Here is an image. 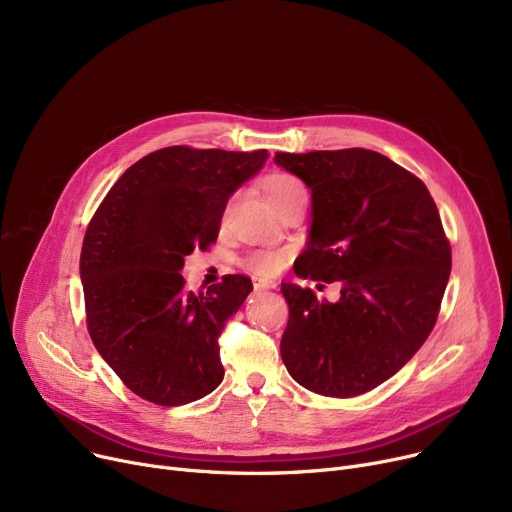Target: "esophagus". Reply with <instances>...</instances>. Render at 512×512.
I'll list each match as a JSON object with an SVG mask.
<instances>
[{"label":"esophagus","mask_w":512,"mask_h":512,"mask_svg":"<svg viewBox=\"0 0 512 512\" xmlns=\"http://www.w3.org/2000/svg\"><path fill=\"white\" fill-rule=\"evenodd\" d=\"M276 284L270 280H255V290H267V288H274Z\"/></svg>","instance_id":"1"}]
</instances>
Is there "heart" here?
<instances>
[{
	"mask_svg": "<svg viewBox=\"0 0 512 512\" xmlns=\"http://www.w3.org/2000/svg\"><path fill=\"white\" fill-rule=\"evenodd\" d=\"M261 191L265 201L272 209H278L294 199L307 197V191L301 180L290 174H272L261 182ZM284 257L280 253H255L249 257L247 265L259 276H274L282 267Z\"/></svg>",
	"mask_w": 512,
	"mask_h": 512,
	"instance_id": "obj_1",
	"label": "heart"
}]
</instances>
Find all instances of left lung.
Here are the masks:
<instances>
[{
	"label": "left lung",
	"mask_w": 512,
	"mask_h": 512,
	"mask_svg": "<svg viewBox=\"0 0 512 512\" xmlns=\"http://www.w3.org/2000/svg\"><path fill=\"white\" fill-rule=\"evenodd\" d=\"M311 191L294 274L340 282L336 303L282 282L280 353L294 382L336 398L384 384L434 330L452 255L427 186L369 149L276 153Z\"/></svg>",
	"instance_id": "8db88e82"
}]
</instances>
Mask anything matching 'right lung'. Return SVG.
I'll list each match as a JSON object with an SVG mask.
<instances>
[{"mask_svg":"<svg viewBox=\"0 0 512 512\" xmlns=\"http://www.w3.org/2000/svg\"><path fill=\"white\" fill-rule=\"evenodd\" d=\"M270 153L166 147L105 195L80 253L87 326L103 361L141 398L180 407L224 380L218 336L253 284L184 290V257L218 238L228 199Z\"/></svg>","mask_w":512,"mask_h":512,"instance_id":"obj_1","label":"right lung"}]
</instances>
